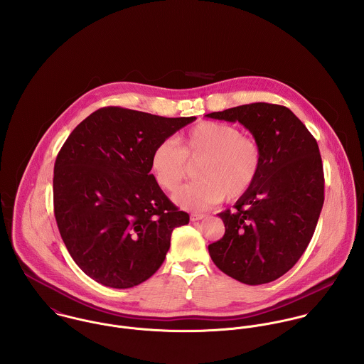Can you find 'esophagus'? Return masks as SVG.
Segmentation results:
<instances>
[{
  "label": "esophagus",
  "mask_w": 364,
  "mask_h": 364,
  "mask_svg": "<svg viewBox=\"0 0 364 364\" xmlns=\"http://www.w3.org/2000/svg\"><path fill=\"white\" fill-rule=\"evenodd\" d=\"M205 217H206V214H203V213H192L191 214V220L192 221H199V220H202Z\"/></svg>",
  "instance_id": "obj_1"
}]
</instances>
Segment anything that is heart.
Segmentation results:
<instances>
[{"mask_svg": "<svg viewBox=\"0 0 364 364\" xmlns=\"http://www.w3.org/2000/svg\"><path fill=\"white\" fill-rule=\"evenodd\" d=\"M199 162L198 182L175 193L185 208H208L224 198L235 200L254 185L262 166L259 141L228 123L205 120L178 136L158 143L151 154L156 182L175 191L188 175V162Z\"/></svg>", "mask_w": 364, "mask_h": 364, "instance_id": "1", "label": "heart"}]
</instances>
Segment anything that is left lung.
Segmentation results:
<instances>
[{
    "instance_id": "obj_1",
    "label": "left lung",
    "mask_w": 364,
    "mask_h": 364,
    "mask_svg": "<svg viewBox=\"0 0 364 364\" xmlns=\"http://www.w3.org/2000/svg\"><path fill=\"white\" fill-rule=\"evenodd\" d=\"M208 117L240 122L262 149L257 181L234 210L218 213L225 232L208 245V254L241 283L273 282L304 254L322 210L325 181L316 140L282 105H241Z\"/></svg>"
}]
</instances>
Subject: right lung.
I'll return each instance as SVG.
<instances>
[{
  "mask_svg": "<svg viewBox=\"0 0 364 364\" xmlns=\"http://www.w3.org/2000/svg\"><path fill=\"white\" fill-rule=\"evenodd\" d=\"M195 119L107 106L63 144L54 217L71 258L95 282L113 289L143 283L165 259L173 228L189 223L150 171L156 144Z\"/></svg>",
  "mask_w": 364,
  "mask_h": 364,
  "instance_id": "1",
  "label": "right lung"
}]
</instances>
